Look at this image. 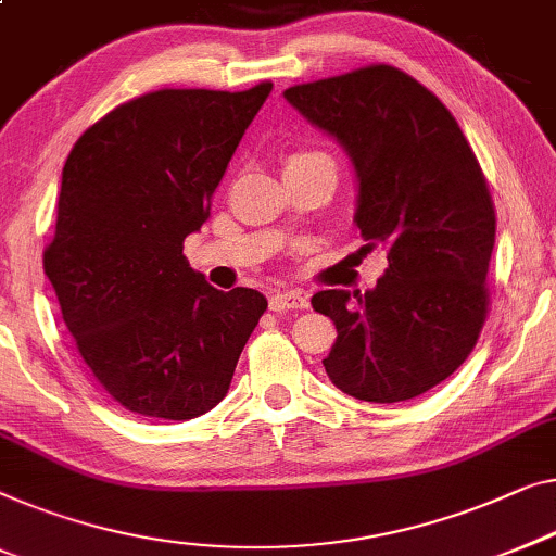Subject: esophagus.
Instances as JSON below:
<instances>
[{"label": "esophagus", "instance_id": "1", "mask_svg": "<svg viewBox=\"0 0 556 556\" xmlns=\"http://www.w3.org/2000/svg\"><path fill=\"white\" fill-rule=\"evenodd\" d=\"M308 308V295L298 291H278L270 295V311H301Z\"/></svg>", "mask_w": 556, "mask_h": 556}]
</instances>
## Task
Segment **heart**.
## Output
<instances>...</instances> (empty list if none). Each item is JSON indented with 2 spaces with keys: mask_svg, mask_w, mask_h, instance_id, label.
I'll list each match as a JSON object with an SVG mask.
<instances>
[{
  "mask_svg": "<svg viewBox=\"0 0 556 556\" xmlns=\"http://www.w3.org/2000/svg\"><path fill=\"white\" fill-rule=\"evenodd\" d=\"M320 160H324V163H331V157H328L326 152H320V150H293V152H288V155H286V170H288V167H298V165L320 163Z\"/></svg>",
  "mask_w": 556,
  "mask_h": 556,
  "instance_id": "heart-1",
  "label": "heart"
}]
</instances>
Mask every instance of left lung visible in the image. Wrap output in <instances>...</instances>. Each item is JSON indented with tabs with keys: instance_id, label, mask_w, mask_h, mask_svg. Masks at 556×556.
Returning <instances> with one entry per match:
<instances>
[{
	"instance_id": "1",
	"label": "left lung",
	"mask_w": 556,
	"mask_h": 556,
	"mask_svg": "<svg viewBox=\"0 0 556 556\" xmlns=\"http://www.w3.org/2000/svg\"><path fill=\"white\" fill-rule=\"evenodd\" d=\"M283 94L349 150L356 225L389 258L374 291L313 295L338 331L326 374L371 404L421 396L469 358L489 316L496 213L479 160L446 104L391 64Z\"/></svg>"
}]
</instances>
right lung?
I'll list each match as a JSON object with an SVG mask.
<instances>
[{
    "instance_id": "obj_1",
    "label": "right lung",
    "mask_w": 556,
    "mask_h": 556,
    "mask_svg": "<svg viewBox=\"0 0 556 556\" xmlns=\"http://www.w3.org/2000/svg\"><path fill=\"white\" fill-rule=\"evenodd\" d=\"M273 83L155 90L87 127L62 170L45 276L75 349L127 412L188 421L225 399L268 308L223 293L182 255Z\"/></svg>"
}]
</instances>
